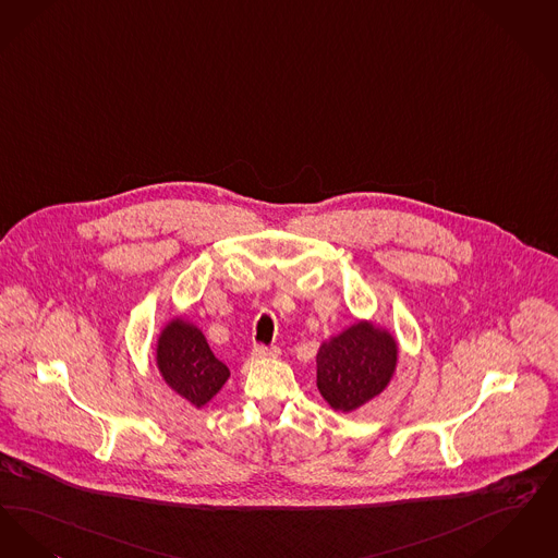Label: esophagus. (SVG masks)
Returning a JSON list of instances; mask_svg holds the SVG:
<instances>
[{"label":"esophagus","instance_id":"esophagus-1","mask_svg":"<svg viewBox=\"0 0 558 558\" xmlns=\"http://www.w3.org/2000/svg\"><path fill=\"white\" fill-rule=\"evenodd\" d=\"M279 356V348H275V345H254V350H252V359H277Z\"/></svg>","mask_w":558,"mask_h":558}]
</instances>
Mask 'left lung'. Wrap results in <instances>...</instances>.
I'll use <instances>...</instances> for the list:
<instances>
[{
    "label": "left lung",
    "instance_id": "obj_1",
    "mask_svg": "<svg viewBox=\"0 0 558 558\" xmlns=\"http://www.w3.org/2000/svg\"><path fill=\"white\" fill-rule=\"evenodd\" d=\"M398 356L400 345L388 327L361 318L320 343L316 388L333 411H359L388 389Z\"/></svg>",
    "mask_w": 558,
    "mask_h": 558
}]
</instances>
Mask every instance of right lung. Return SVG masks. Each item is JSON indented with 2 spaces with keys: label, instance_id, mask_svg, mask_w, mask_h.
Returning a JSON list of instances; mask_svg holds the SVG:
<instances>
[{
  "label": "right lung",
  "instance_id": "add662e5",
  "mask_svg": "<svg viewBox=\"0 0 558 558\" xmlns=\"http://www.w3.org/2000/svg\"><path fill=\"white\" fill-rule=\"evenodd\" d=\"M154 361L162 381L195 409L206 407L231 377L227 364L220 363L210 350L202 329L181 315L162 325L156 338Z\"/></svg>",
  "mask_w": 558,
  "mask_h": 558
}]
</instances>
